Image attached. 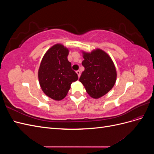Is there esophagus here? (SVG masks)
I'll return each mask as SVG.
<instances>
[{
  "label": "esophagus",
  "mask_w": 154,
  "mask_h": 154,
  "mask_svg": "<svg viewBox=\"0 0 154 154\" xmlns=\"http://www.w3.org/2000/svg\"><path fill=\"white\" fill-rule=\"evenodd\" d=\"M76 72V74H78V78H80V74H80V71H77Z\"/></svg>",
  "instance_id": "1"
}]
</instances>
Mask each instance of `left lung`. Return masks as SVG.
<instances>
[{"mask_svg":"<svg viewBox=\"0 0 154 154\" xmlns=\"http://www.w3.org/2000/svg\"><path fill=\"white\" fill-rule=\"evenodd\" d=\"M85 70L80 78L88 94L97 99L108 93L114 87L117 71L110 56L97 48L91 53L82 51Z\"/></svg>","mask_w":154,"mask_h":154,"instance_id":"obj_1","label":"left lung"}]
</instances>
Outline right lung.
Here are the masks:
<instances>
[{"label":"right lung","instance_id":"right-lung-1","mask_svg":"<svg viewBox=\"0 0 154 154\" xmlns=\"http://www.w3.org/2000/svg\"><path fill=\"white\" fill-rule=\"evenodd\" d=\"M69 49L57 44L50 48L42 59L38 72L42 90L50 98L63 100L67 94L71 83L78 80V75L71 69L67 59Z\"/></svg>","mask_w":154,"mask_h":154}]
</instances>
